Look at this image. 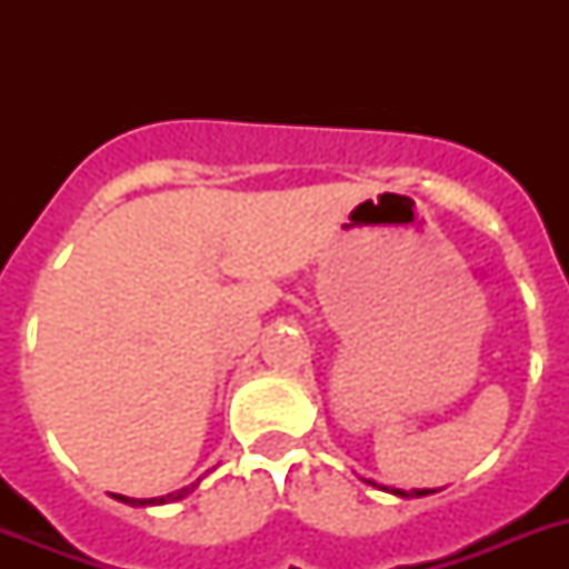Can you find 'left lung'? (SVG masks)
<instances>
[{
	"mask_svg": "<svg viewBox=\"0 0 569 569\" xmlns=\"http://www.w3.org/2000/svg\"><path fill=\"white\" fill-rule=\"evenodd\" d=\"M396 496H428L431 490H410V493H405V490H392Z\"/></svg>",
	"mask_w": 569,
	"mask_h": 569,
	"instance_id": "1",
	"label": "left lung"
}]
</instances>
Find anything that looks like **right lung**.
I'll use <instances>...</instances> for the list:
<instances>
[{
  "label": "right lung",
  "mask_w": 569,
  "mask_h": 569,
  "mask_svg": "<svg viewBox=\"0 0 569 569\" xmlns=\"http://www.w3.org/2000/svg\"><path fill=\"white\" fill-rule=\"evenodd\" d=\"M191 490H194V485L182 487V490H177V493L159 496V499H127V496H118V499H120V502H127V505H164V502H177V499H182V496H189Z\"/></svg>",
  "instance_id": "obj_1"
}]
</instances>
